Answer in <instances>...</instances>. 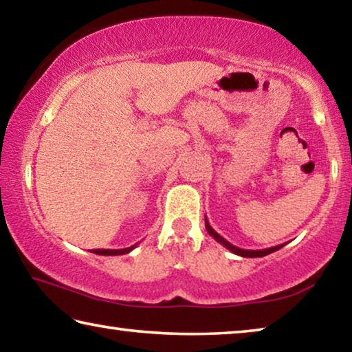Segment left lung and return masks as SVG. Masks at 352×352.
Listing matches in <instances>:
<instances>
[{"instance_id":"1","label":"left lung","mask_w":352,"mask_h":352,"mask_svg":"<svg viewBox=\"0 0 352 352\" xmlns=\"http://www.w3.org/2000/svg\"><path fill=\"white\" fill-rule=\"evenodd\" d=\"M205 226H206V231L210 233V236H212L214 239H216L219 243H222V245L225 248H228L231 253H234L237 256H242V258H262V256H267L273 252H276V250L283 248L285 243H281V245H276V247H270V248H265V250H243V248H239L233 245V243H230L226 239H223L222 236H220L219 233H216V231L212 230V226L210 225V222H208V219L205 217Z\"/></svg>"}]
</instances>
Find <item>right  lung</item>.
I'll use <instances>...</instances> for the list:
<instances>
[{"mask_svg": "<svg viewBox=\"0 0 352 352\" xmlns=\"http://www.w3.org/2000/svg\"><path fill=\"white\" fill-rule=\"evenodd\" d=\"M138 245V243H135L132 247H127V248H121V250H93L94 254H102V256H119V254H127L132 252V250Z\"/></svg>", "mask_w": 352, "mask_h": 352, "instance_id": "1", "label": "right lung"}]
</instances>
